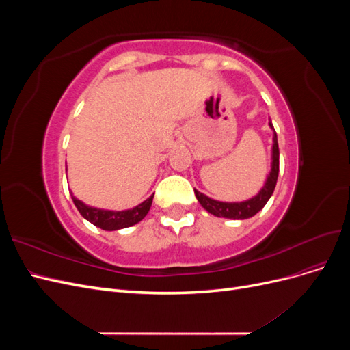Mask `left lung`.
I'll return each instance as SVG.
<instances>
[{
  "mask_svg": "<svg viewBox=\"0 0 350 350\" xmlns=\"http://www.w3.org/2000/svg\"><path fill=\"white\" fill-rule=\"evenodd\" d=\"M269 126L273 130L271 165H270V172L267 174L266 181H264V185L256 196L243 201H219V200L207 197L206 194L197 191L194 188L198 203L203 206L204 210H207L210 215H213L216 217L243 220L257 215L258 211L266 206V203L270 200L274 191V187H276L278 176H279V144H278V134L273 129L271 120L269 121Z\"/></svg>",
  "mask_w": 350,
  "mask_h": 350,
  "instance_id": "left-lung-1",
  "label": "left lung"
}]
</instances>
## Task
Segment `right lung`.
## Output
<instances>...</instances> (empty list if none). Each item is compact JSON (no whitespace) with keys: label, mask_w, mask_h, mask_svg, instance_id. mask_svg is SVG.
<instances>
[{"label":"right lung","mask_w":350,"mask_h":350,"mask_svg":"<svg viewBox=\"0 0 350 350\" xmlns=\"http://www.w3.org/2000/svg\"><path fill=\"white\" fill-rule=\"evenodd\" d=\"M153 196L154 194H152L149 198L144 200L143 203H140L139 206H135L133 208L116 211V210H105V208L88 206L86 203H83L81 200H79L71 193L72 203L76 204L80 215L86 220H89L92 225L98 226L103 230H118V229H124V228L139 224V221L143 220L146 215L149 213L153 203Z\"/></svg>","instance_id":"1"}]
</instances>
